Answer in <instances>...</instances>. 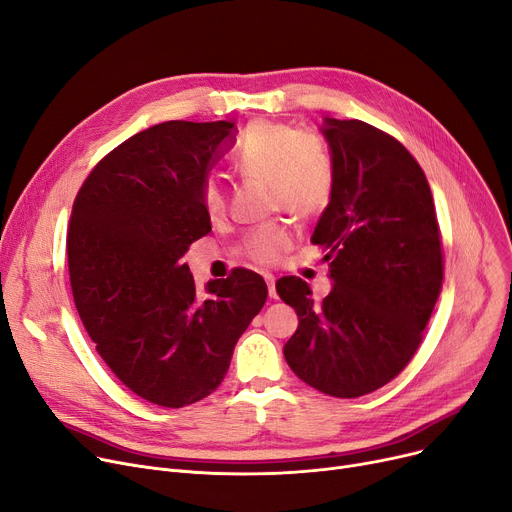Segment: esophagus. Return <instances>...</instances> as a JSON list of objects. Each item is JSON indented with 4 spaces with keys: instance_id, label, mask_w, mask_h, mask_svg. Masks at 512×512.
Listing matches in <instances>:
<instances>
[{
    "instance_id": "1",
    "label": "esophagus",
    "mask_w": 512,
    "mask_h": 512,
    "mask_svg": "<svg viewBox=\"0 0 512 512\" xmlns=\"http://www.w3.org/2000/svg\"><path fill=\"white\" fill-rule=\"evenodd\" d=\"M265 282H267V292H270V299H278L276 292V278L272 274H265Z\"/></svg>"
}]
</instances>
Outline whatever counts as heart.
Returning a JSON list of instances; mask_svg holds the SVG:
<instances>
[{"label": "heart", "instance_id": "1", "mask_svg": "<svg viewBox=\"0 0 512 512\" xmlns=\"http://www.w3.org/2000/svg\"><path fill=\"white\" fill-rule=\"evenodd\" d=\"M234 164L240 174L265 178L274 209H286L297 218H313L332 201L334 161L313 132L282 122H255L242 134ZM201 203L209 215L226 209V188L215 172L201 180ZM292 245L290 224L276 220L247 232L238 251L253 263L274 265Z\"/></svg>", "mask_w": 512, "mask_h": 512}]
</instances>
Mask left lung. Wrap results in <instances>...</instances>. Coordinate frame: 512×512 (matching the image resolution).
Segmentation results:
<instances>
[{
	"label": "left lung",
	"mask_w": 512,
	"mask_h": 512,
	"mask_svg": "<svg viewBox=\"0 0 512 512\" xmlns=\"http://www.w3.org/2000/svg\"><path fill=\"white\" fill-rule=\"evenodd\" d=\"M321 132L336 182L311 242L324 247L334 288L317 303L305 280H278L299 315L284 357L311 388L357 398L415 357L442 290V234L427 178L392 134L336 118Z\"/></svg>",
	"instance_id": "8db88e82"
}]
</instances>
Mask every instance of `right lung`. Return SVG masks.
<instances>
[{"mask_svg":"<svg viewBox=\"0 0 512 512\" xmlns=\"http://www.w3.org/2000/svg\"><path fill=\"white\" fill-rule=\"evenodd\" d=\"M232 126L170 120L137 132L99 159L72 205L66 251L78 315L116 378L159 407L218 390L267 299L263 278L245 267L199 299L182 263L211 230L201 180Z\"/></svg>","mask_w":512,"mask_h":512,"instance_id":"add662e5","label":"right lung"}]
</instances>
